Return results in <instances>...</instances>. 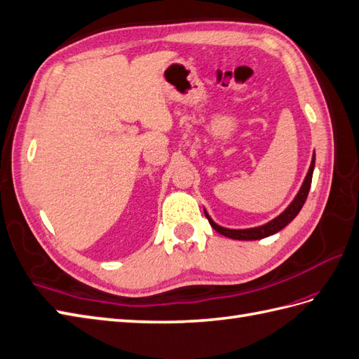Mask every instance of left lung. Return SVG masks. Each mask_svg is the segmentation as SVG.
I'll return each instance as SVG.
<instances>
[{
	"label": "left lung",
	"instance_id": "left-lung-1",
	"mask_svg": "<svg viewBox=\"0 0 359 359\" xmlns=\"http://www.w3.org/2000/svg\"><path fill=\"white\" fill-rule=\"evenodd\" d=\"M313 168H316V154L312 155V161H311V168L308 170V175H306V178L303 181L300 190H299V194H297V196L294 198L292 203L286 207V210H285L283 213H280L277 217H274L273 221H269L265 225L255 226V229H245V230H230V229H224V226L217 225L212 219V217L207 215V212L204 210L205 217L208 219L210 225H212L217 233L222 234V236H226V238H230V239H236V241H257V239L268 238V236L274 234L277 231H280L282 229H285V226L290 224L297 215H299V212L302 210L304 201H306V198H308V194H309Z\"/></svg>",
	"mask_w": 359,
	"mask_h": 359
}]
</instances>
